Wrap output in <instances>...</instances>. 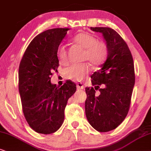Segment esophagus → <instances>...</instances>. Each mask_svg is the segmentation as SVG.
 Here are the masks:
<instances>
[{"instance_id":"obj_1","label":"esophagus","mask_w":151,"mask_h":151,"mask_svg":"<svg viewBox=\"0 0 151 151\" xmlns=\"http://www.w3.org/2000/svg\"><path fill=\"white\" fill-rule=\"evenodd\" d=\"M77 89H83L84 86H83V83H77Z\"/></svg>"}]
</instances>
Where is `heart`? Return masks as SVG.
<instances>
[{"label":"heart","instance_id":"1","mask_svg":"<svg viewBox=\"0 0 151 151\" xmlns=\"http://www.w3.org/2000/svg\"><path fill=\"white\" fill-rule=\"evenodd\" d=\"M74 41L85 49L83 59L88 60L93 65L97 66L104 61L108 53L107 46L104 42L98 41L91 34L79 33L74 37ZM56 55L59 62L66 64L68 61V53L65 47L60 45L57 49ZM91 70L89 64L83 63L79 64H72L65 70V75L69 79L81 81L88 74Z\"/></svg>","mask_w":151,"mask_h":151}]
</instances>
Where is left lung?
I'll use <instances>...</instances> for the list:
<instances>
[{"label":"left lung","instance_id":"left-lung-1","mask_svg":"<svg viewBox=\"0 0 151 151\" xmlns=\"http://www.w3.org/2000/svg\"><path fill=\"white\" fill-rule=\"evenodd\" d=\"M102 34L107 46V58L91 78L94 88H86L85 112L97 131L113 130L124 121L130 105L134 86V62L127 44L114 29L91 27ZM100 92L96 93L95 90Z\"/></svg>","mask_w":151,"mask_h":151}]
</instances>
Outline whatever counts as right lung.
<instances>
[{"instance_id": "obj_1", "label": "right lung", "mask_w": 151, "mask_h": 151, "mask_svg": "<svg viewBox=\"0 0 151 151\" xmlns=\"http://www.w3.org/2000/svg\"><path fill=\"white\" fill-rule=\"evenodd\" d=\"M70 28H52L40 33L25 51L19 68V91L24 115L36 132L49 134L60 128L68 99L77 85L68 80L62 86L51 83L59 65L57 49Z\"/></svg>"}]
</instances>
